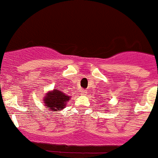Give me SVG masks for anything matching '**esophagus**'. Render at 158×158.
I'll use <instances>...</instances> for the list:
<instances>
[{
    "mask_svg": "<svg viewBox=\"0 0 158 158\" xmlns=\"http://www.w3.org/2000/svg\"><path fill=\"white\" fill-rule=\"evenodd\" d=\"M79 91H80L81 94H82V95H84L86 93V91L85 90V89H80V90H79Z\"/></svg>",
    "mask_w": 158,
    "mask_h": 158,
    "instance_id": "obj_1",
    "label": "esophagus"
}]
</instances>
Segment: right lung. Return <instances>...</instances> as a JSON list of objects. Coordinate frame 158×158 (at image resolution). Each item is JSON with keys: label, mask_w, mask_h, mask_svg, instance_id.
<instances>
[{"label": "right lung", "mask_w": 158, "mask_h": 158, "mask_svg": "<svg viewBox=\"0 0 158 158\" xmlns=\"http://www.w3.org/2000/svg\"><path fill=\"white\" fill-rule=\"evenodd\" d=\"M69 100V97L63 94L58 89H54L52 92L47 94L44 98L45 106L50 108L52 110H60L64 108L65 104Z\"/></svg>", "instance_id": "1"}]
</instances>
